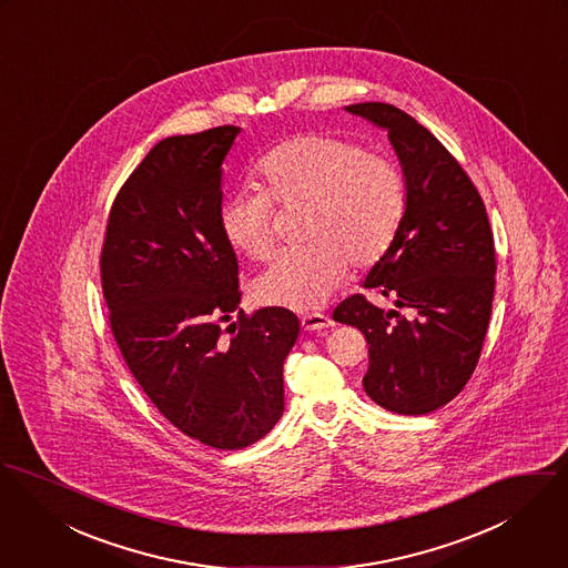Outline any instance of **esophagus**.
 Masks as SVG:
<instances>
[{
    "label": "esophagus",
    "mask_w": 568,
    "mask_h": 568,
    "mask_svg": "<svg viewBox=\"0 0 568 568\" xmlns=\"http://www.w3.org/2000/svg\"><path fill=\"white\" fill-rule=\"evenodd\" d=\"M333 326V320L324 314H307L303 317V328L305 331H324Z\"/></svg>",
    "instance_id": "1"
}]
</instances>
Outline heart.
Listing matches in <instances>:
<instances>
[{
    "instance_id": "1",
    "label": "heart",
    "mask_w": 568,
    "mask_h": 568,
    "mask_svg": "<svg viewBox=\"0 0 568 568\" xmlns=\"http://www.w3.org/2000/svg\"><path fill=\"white\" fill-rule=\"evenodd\" d=\"M261 191H240L220 204L217 222L237 253L265 261L276 246V209L310 206L305 248L285 251L256 278L265 305L296 312L322 307L348 274L389 253L407 211V181L389 154L344 136L303 132L256 163Z\"/></svg>"
}]
</instances>
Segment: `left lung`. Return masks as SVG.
<instances>
[{"mask_svg": "<svg viewBox=\"0 0 568 568\" xmlns=\"http://www.w3.org/2000/svg\"><path fill=\"white\" fill-rule=\"evenodd\" d=\"M346 111L387 130L407 181L403 226L364 287L416 315L383 312L353 294L333 320L368 342L366 394L387 412L423 416L464 389L484 348L497 272L488 213L455 156L412 115L383 102Z\"/></svg>", "mask_w": 568, "mask_h": 568, "instance_id": "obj_1", "label": "left lung"}]
</instances>
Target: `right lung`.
Returning <instances> with one entry per match:
<instances>
[{
	"mask_svg": "<svg viewBox=\"0 0 568 568\" xmlns=\"http://www.w3.org/2000/svg\"><path fill=\"white\" fill-rule=\"evenodd\" d=\"M237 134L217 126L159 141L118 193L100 256L132 377L179 432L222 450L261 440L283 416V364L301 331L290 310H240L237 256L217 222Z\"/></svg>",
	"mask_w": 568,
	"mask_h": 568,
	"instance_id": "obj_1",
	"label": "right lung"
}]
</instances>
